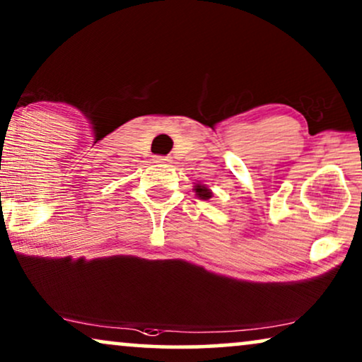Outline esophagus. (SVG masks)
I'll list each match as a JSON object with an SVG mask.
<instances>
[{
	"label": "esophagus",
	"instance_id": "34e87169",
	"mask_svg": "<svg viewBox=\"0 0 362 362\" xmlns=\"http://www.w3.org/2000/svg\"><path fill=\"white\" fill-rule=\"evenodd\" d=\"M155 163H158V165H166V163L171 161L170 156H155V160H153Z\"/></svg>",
	"mask_w": 362,
	"mask_h": 362
}]
</instances>
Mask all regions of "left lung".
<instances>
[{
  "label": "left lung",
  "mask_w": 362,
  "mask_h": 362,
  "mask_svg": "<svg viewBox=\"0 0 362 362\" xmlns=\"http://www.w3.org/2000/svg\"><path fill=\"white\" fill-rule=\"evenodd\" d=\"M196 192H197V196L201 197V199H209L211 194H212V192L207 189L206 186H196Z\"/></svg>",
  "instance_id": "left-lung-1"
}]
</instances>
